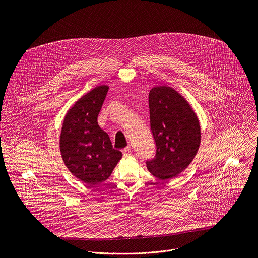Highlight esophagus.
Listing matches in <instances>:
<instances>
[{
	"label": "esophagus",
	"instance_id": "34e87169",
	"mask_svg": "<svg viewBox=\"0 0 258 258\" xmlns=\"http://www.w3.org/2000/svg\"><path fill=\"white\" fill-rule=\"evenodd\" d=\"M122 153H123V156H125V157L131 156V155H132V153H133L131 147H126V148H124V149L122 150Z\"/></svg>",
	"mask_w": 258,
	"mask_h": 258
}]
</instances>
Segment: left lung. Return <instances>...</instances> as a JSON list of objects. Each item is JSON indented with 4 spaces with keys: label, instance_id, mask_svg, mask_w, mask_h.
Masks as SVG:
<instances>
[{
    "label": "left lung",
    "instance_id": "1",
    "mask_svg": "<svg viewBox=\"0 0 258 258\" xmlns=\"http://www.w3.org/2000/svg\"><path fill=\"white\" fill-rule=\"evenodd\" d=\"M149 111L156 154L146 165L154 176L171 179L197 154L201 140L199 120L185 98L166 86L150 91Z\"/></svg>",
    "mask_w": 258,
    "mask_h": 258
}]
</instances>
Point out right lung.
<instances>
[{"mask_svg": "<svg viewBox=\"0 0 258 258\" xmlns=\"http://www.w3.org/2000/svg\"><path fill=\"white\" fill-rule=\"evenodd\" d=\"M108 89L96 87L77 101L65 115L60 135L66 167L90 186L106 180L122 157L97 121Z\"/></svg>", "mask_w": 258, "mask_h": 258, "instance_id": "add662e5", "label": "right lung"}]
</instances>
